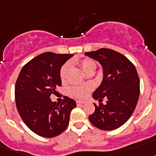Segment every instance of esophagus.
Wrapping results in <instances>:
<instances>
[{"instance_id":"esophagus-1","label":"esophagus","mask_w":156,"mask_h":156,"mask_svg":"<svg viewBox=\"0 0 156 156\" xmlns=\"http://www.w3.org/2000/svg\"><path fill=\"white\" fill-rule=\"evenodd\" d=\"M83 104H84V102H82V101H77V105L78 106H82Z\"/></svg>"}]
</instances>
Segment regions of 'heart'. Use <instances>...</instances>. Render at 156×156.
<instances>
[{
  "label": "heart",
  "mask_w": 156,
  "mask_h": 156,
  "mask_svg": "<svg viewBox=\"0 0 156 156\" xmlns=\"http://www.w3.org/2000/svg\"><path fill=\"white\" fill-rule=\"evenodd\" d=\"M79 65L81 68L85 73H88L90 70H95L96 63L94 61L89 59V58H85L79 62ZM70 69V64L69 62L65 63L62 66V69L60 70V78L61 80L64 82L66 79L67 74L69 73V70ZM91 89V87L90 85H86V86H75V87H69L68 89V94L72 97L77 98H84L87 97L88 94V92Z\"/></svg>",
  "instance_id": "b5f03b06"
}]
</instances>
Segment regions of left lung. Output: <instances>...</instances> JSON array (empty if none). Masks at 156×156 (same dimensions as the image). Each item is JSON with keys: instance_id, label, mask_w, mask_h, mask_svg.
<instances>
[{"instance_id": "left-lung-1", "label": "left lung", "mask_w": 156, "mask_h": 156, "mask_svg": "<svg viewBox=\"0 0 156 156\" xmlns=\"http://www.w3.org/2000/svg\"><path fill=\"white\" fill-rule=\"evenodd\" d=\"M87 57L98 62L103 78L93 93V98L107 103H95V111L89 116L94 126L103 131H112L122 126L135 111L140 96V78L135 66L128 58L111 49L87 52Z\"/></svg>"}]
</instances>
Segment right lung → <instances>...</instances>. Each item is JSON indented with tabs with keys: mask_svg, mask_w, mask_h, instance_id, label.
Masks as SVG:
<instances>
[{
	"mask_svg": "<svg viewBox=\"0 0 156 156\" xmlns=\"http://www.w3.org/2000/svg\"><path fill=\"white\" fill-rule=\"evenodd\" d=\"M71 57L73 54L43 53L25 64L16 79L15 100L19 115L25 125L40 136L52 138L62 133L76 107L75 101L66 96L60 104L50 99L62 86L61 68Z\"/></svg>",
	"mask_w": 156,
	"mask_h": 156,
	"instance_id": "obj_1",
	"label": "right lung"
}]
</instances>
